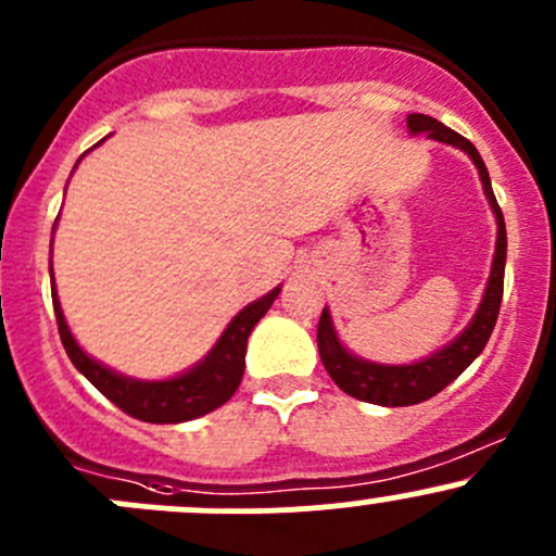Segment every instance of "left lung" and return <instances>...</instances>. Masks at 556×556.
<instances>
[{"label": "left lung", "instance_id": "1", "mask_svg": "<svg viewBox=\"0 0 556 556\" xmlns=\"http://www.w3.org/2000/svg\"><path fill=\"white\" fill-rule=\"evenodd\" d=\"M406 126L412 137L428 134V139L452 144V148L463 150V153L473 161L481 179V188H484L486 201H490L492 215H495L497 239L495 255H492V271L490 279H486L479 309L470 317V323L465 325L463 333L454 336L450 344L435 350L433 355L422 357V361L403 363V366H387V363H374L366 361V357L352 355V352L341 344L339 333H336L333 317H330V309L325 306L317 325V346L325 371L330 374V379H333L346 395L357 397V401L377 403V406H414V403L428 401L435 392L444 390L446 384H452L454 379L484 352L486 341H490L492 336V328H495L497 323V312H501L503 274H506V220H503V212L501 206H497L495 193H492L490 172H486L479 150H476L468 139L459 137L457 131H452L450 126H444V123L435 121V117L430 115L412 112V115L406 117Z\"/></svg>", "mask_w": 556, "mask_h": 556}]
</instances>
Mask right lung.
I'll list each match as a JSON object with an SVG mask.
<instances>
[{"instance_id": "1", "label": "right lung", "mask_w": 556, "mask_h": 556, "mask_svg": "<svg viewBox=\"0 0 556 556\" xmlns=\"http://www.w3.org/2000/svg\"><path fill=\"white\" fill-rule=\"evenodd\" d=\"M50 277H53V268H50ZM279 290H282V285L274 288L271 293L263 295V299L247 304L244 309L226 325V330H223L220 339L215 341V346H212L195 366H190L188 371L169 379H134L121 371H112L110 366L99 363L97 357H91L80 344H77L70 325H66L64 309H61L59 304L55 282H50L61 344H64L66 355L75 363L77 371L97 387L104 397H110L117 408H123V412L131 414V417L142 419V422L153 425H177L195 417H204V414L223 406V403L237 392L244 374L247 339H250L257 319L271 309Z\"/></svg>"}]
</instances>
